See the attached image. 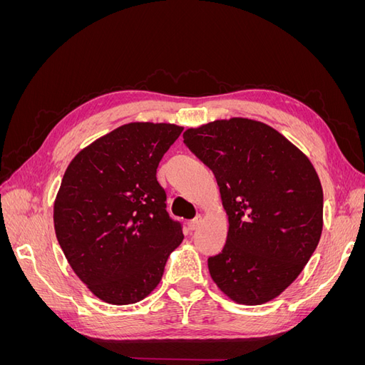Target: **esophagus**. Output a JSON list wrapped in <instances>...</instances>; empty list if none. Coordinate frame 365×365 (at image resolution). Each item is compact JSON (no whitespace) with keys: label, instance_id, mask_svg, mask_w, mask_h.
Returning a JSON list of instances; mask_svg holds the SVG:
<instances>
[{"label":"esophagus","instance_id":"obj_1","mask_svg":"<svg viewBox=\"0 0 365 365\" xmlns=\"http://www.w3.org/2000/svg\"><path fill=\"white\" fill-rule=\"evenodd\" d=\"M201 222H202V216H196L195 219L189 220V222H187V225H189V228H190L192 231H195V230H197V227L201 225Z\"/></svg>","mask_w":365,"mask_h":365}]
</instances>
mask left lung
<instances>
[{
    "label": "left lung",
    "mask_w": 365,
    "mask_h": 365,
    "mask_svg": "<svg viewBox=\"0 0 365 365\" xmlns=\"http://www.w3.org/2000/svg\"><path fill=\"white\" fill-rule=\"evenodd\" d=\"M182 137L215 173L228 215L227 244L208 257L210 275L237 303L272 300L303 271L322 236L323 189L312 163L256 120H216Z\"/></svg>",
    "instance_id": "obj_1"
}]
</instances>
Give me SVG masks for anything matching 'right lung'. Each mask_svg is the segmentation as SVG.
Segmentation results:
<instances>
[{"label": "right lung", "mask_w": 365, "mask_h": 365, "mask_svg": "<svg viewBox=\"0 0 365 365\" xmlns=\"http://www.w3.org/2000/svg\"><path fill=\"white\" fill-rule=\"evenodd\" d=\"M181 132L169 123L123 125L81 150L65 170L54 231L77 277L106 303L148 297L184 239L157 181L158 164Z\"/></svg>", "instance_id": "add662e5"}]
</instances>
